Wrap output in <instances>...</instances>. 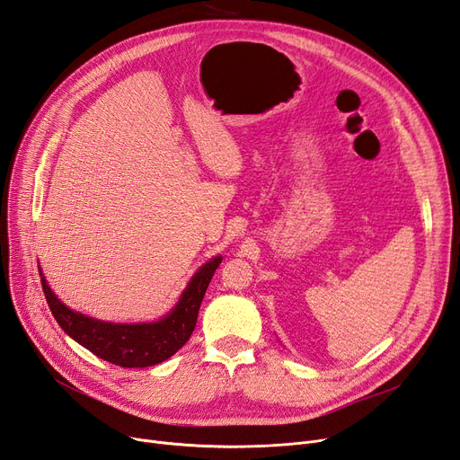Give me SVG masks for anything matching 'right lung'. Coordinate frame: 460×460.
Returning a JSON list of instances; mask_svg holds the SVG:
<instances>
[{"label": "right lung", "instance_id": "1", "mask_svg": "<svg viewBox=\"0 0 460 460\" xmlns=\"http://www.w3.org/2000/svg\"><path fill=\"white\" fill-rule=\"evenodd\" d=\"M222 263V255L212 257L190 279L176 306L154 323H109L67 308L41 278L49 308L75 342L90 349L103 361L124 368H145L167 361L188 341L197 323L207 288ZM43 274V272H39Z\"/></svg>", "mask_w": 460, "mask_h": 460}]
</instances>
